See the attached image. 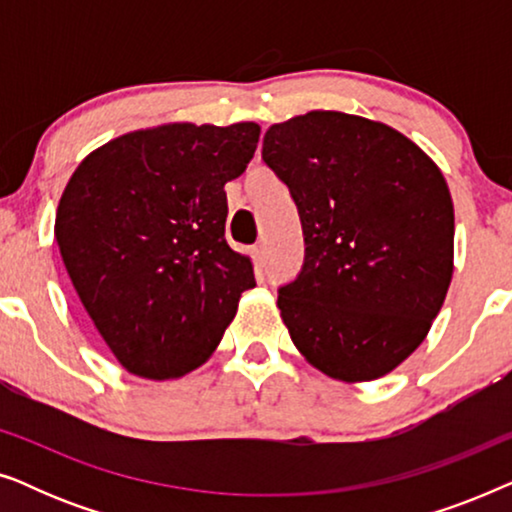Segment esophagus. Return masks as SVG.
<instances>
[{"mask_svg":"<svg viewBox=\"0 0 512 512\" xmlns=\"http://www.w3.org/2000/svg\"><path fill=\"white\" fill-rule=\"evenodd\" d=\"M251 258H254L256 268H263L265 258H268V251H265V244H256V247L251 249Z\"/></svg>","mask_w":512,"mask_h":512,"instance_id":"1","label":"esophagus"}]
</instances>
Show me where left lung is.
<instances>
[{"label":"left lung","instance_id":"8db88e82","mask_svg":"<svg viewBox=\"0 0 512 512\" xmlns=\"http://www.w3.org/2000/svg\"><path fill=\"white\" fill-rule=\"evenodd\" d=\"M263 160L305 235L277 307L321 373L370 382L422 345L454 270V207L438 165L389 125L310 111L270 125Z\"/></svg>","mask_w":512,"mask_h":512}]
</instances>
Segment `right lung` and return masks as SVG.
<instances>
[{
	"mask_svg": "<svg viewBox=\"0 0 512 512\" xmlns=\"http://www.w3.org/2000/svg\"><path fill=\"white\" fill-rule=\"evenodd\" d=\"M261 128L167 123L81 160L55 214V242L118 363L146 380L202 366L254 265L226 242L223 186L254 158Z\"/></svg>",
	"mask_w": 512,
	"mask_h": 512,
	"instance_id": "obj_1",
	"label": "right lung"
}]
</instances>
